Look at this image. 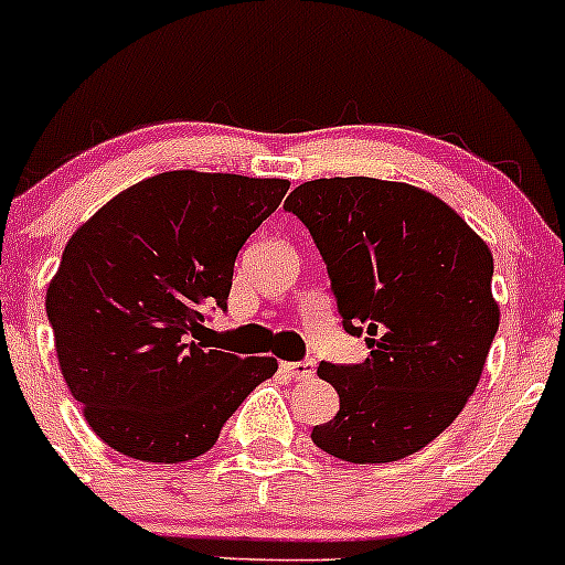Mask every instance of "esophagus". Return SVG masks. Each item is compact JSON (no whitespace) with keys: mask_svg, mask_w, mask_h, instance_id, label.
I'll return each mask as SVG.
<instances>
[{"mask_svg":"<svg viewBox=\"0 0 565 565\" xmlns=\"http://www.w3.org/2000/svg\"><path fill=\"white\" fill-rule=\"evenodd\" d=\"M282 371L288 373L290 379L301 382V379H309L315 373L312 360H296V363H282Z\"/></svg>","mask_w":565,"mask_h":565,"instance_id":"obj_1","label":"esophagus"}]
</instances>
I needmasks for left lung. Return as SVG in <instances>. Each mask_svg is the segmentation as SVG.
I'll return each mask as SVG.
<instances>
[{"label": "left lung", "instance_id": "1", "mask_svg": "<svg viewBox=\"0 0 565 565\" xmlns=\"http://www.w3.org/2000/svg\"><path fill=\"white\" fill-rule=\"evenodd\" d=\"M285 211L312 234L341 326L367 335L363 363H320L339 414L312 443L335 459L384 465L416 454L459 416L499 328L493 256L451 207L408 183L317 179Z\"/></svg>", "mask_w": 565, "mask_h": 565}]
</instances>
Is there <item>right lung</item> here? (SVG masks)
I'll return each mask as SVG.
<instances>
[{"label":"right lung","mask_w":565,"mask_h":565,"mask_svg":"<svg viewBox=\"0 0 565 565\" xmlns=\"http://www.w3.org/2000/svg\"><path fill=\"white\" fill-rule=\"evenodd\" d=\"M288 181L170 170L106 202L72 234L47 288L61 373L114 451L175 465L211 451L275 358L211 350L237 253Z\"/></svg>","instance_id":"obj_1"}]
</instances>
